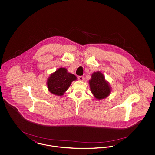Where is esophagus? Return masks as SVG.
I'll list each match as a JSON object with an SVG mask.
<instances>
[{"instance_id": "obj_1", "label": "esophagus", "mask_w": 155, "mask_h": 155, "mask_svg": "<svg viewBox=\"0 0 155 155\" xmlns=\"http://www.w3.org/2000/svg\"><path fill=\"white\" fill-rule=\"evenodd\" d=\"M78 79L79 81H84V77L79 76V77H78Z\"/></svg>"}]
</instances>
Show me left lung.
Returning <instances> with one entry per match:
<instances>
[{
    "label": "left lung",
    "mask_w": 155,
    "mask_h": 155,
    "mask_svg": "<svg viewBox=\"0 0 155 155\" xmlns=\"http://www.w3.org/2000/svg\"><path fill=\"white\" fill-rule=\"evenodd\" d=\"M91 92L97 100L106 99L110 95L112 89L104 75L100 71L94 72L89 80Z\"/></svg>",
    "instance_id": "left-lung-1"
}]
</instances>
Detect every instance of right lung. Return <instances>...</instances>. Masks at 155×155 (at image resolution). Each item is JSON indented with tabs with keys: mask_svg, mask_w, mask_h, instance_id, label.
Returning a JSON list of instances; mask_svg holds the SVG:
<instances>
[{
	"mask_svg": "<svg viewBox=\"0 0 155 155\" xmlns=\"http://www.w3.org/2000/svg\"><path fill=\"white\" fill-rule=\"evenodd\" d=\"M77 79L75 75L68 72L66 68L60 67L48 78L46 85L49 92L61 96L70 87L72 82Z\"/></svg>",
	"mask_w": 155,
	"mask_h": 155,
	"instance_id": "1",
	"label": "right lung"
}]
</instances>
